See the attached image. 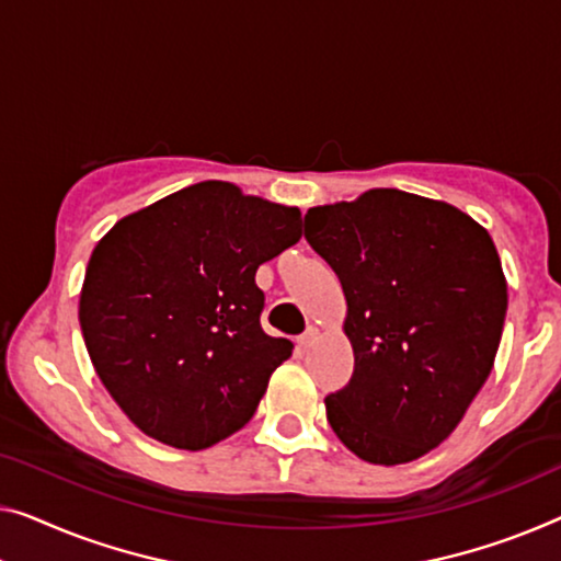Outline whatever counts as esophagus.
<instances>
[{
    "instance_id": "34e87169",
    "label": "esophagus",
    "mask_w": 561,
    "mask_h": 561,
    "mask_svg": "<svg viewBox=\"0 0 561 561\" xmlns=\"http://www.w3.org/2000/svg\"><path fill=\"white\" fill-rule=\"evenodd\" d=\"M317 337H320V328H317V324H309L302 337H299V345H302V347H312Z\"/></svg>"
}]
</instances>
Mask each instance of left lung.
<instances>
[{"mask_svg":"<svg viewBox=\"0 0 561 561\" xmlns=\"http://www.w3.org/2000/svg\"><path fill=\"white\" fill-rule=\"evenodd\" d=\"M305 237L347 299L355 373L324 400L332 431L367 463L415 461L494 367L508 305L494 239L461 208L398 188L309 208Z\"/></svg>","mask_w":561,"mask_h":561,"instance_id":"1","label":"left lung"}]
</instances>
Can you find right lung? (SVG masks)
<instances>
[{
	"mask_svg": "<svg viewBox=\"0 0 561 561\" xmlns=\"http://www.w3.org/2000/svg\"><path fill=\"white\" fill-rule=\"evenodd\" d=\"M302 237V211L201 181L138 208L98 241L80 289L90 360L128 421L201 450L252 421L291 357L259 314L256 270Z\"/></svg>",
	"mask_w": 561,
	"mask_h": 561,
	"instance_id": "add662e5",
	"label": "right lung"
}]
</instances>
